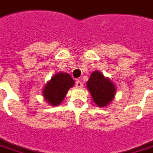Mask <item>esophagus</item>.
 Segmentation results:
<instances>
[{"instance_id":"esophagus-1","label":"esophagus","mask_w":153,"mask_h":153,"mask_svg":"<svg viewBox=\"0 0 153 153\" xmlns=\"http://www.w3.org/2000/svg\"><path fill=\"white\" fill-rule=\"evenodd\" d=\"M76 87H77V88H81V87H83L82 82L81 81L77 80V81L76 82Z\"/></svg>"}]
</instances>
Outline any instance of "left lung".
I'll list each match as a JSON object with an SVG mask.
<instances>
[{"mask_svg":"<svg viewBox=\"0 0 153 153\" xmlns=\"http://www.w3.org/2000/svg\"><path fill=\"white\" fill-rule=\"evenodd\" d=\"M87 87L97 107H107L114 100L117 87L109 77L99 71H92L87 82Z\"/></svg>","mask_w":153,"mask_h":153,"instance_id":"obj_1","label":"left lung"}]
</instances>
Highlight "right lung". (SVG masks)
Segmentation results:
<instances>
[{"mask_svg":"<svg viewBox=\"0 0 153 153\" xmlns=\"http://www.w3.org/2000/svg\"><path fill=\"white\" fill-rule=\"evenodd\" d=\"M74 85V80L71 75L66 72H57L43 87L42 93L44 100L48 105L56 107L62 102L69 89Z\"/></svg>","mask_w":153,"mask_h":153,"instance_id":"add662e5","label":"right lung"}]
</instances>
